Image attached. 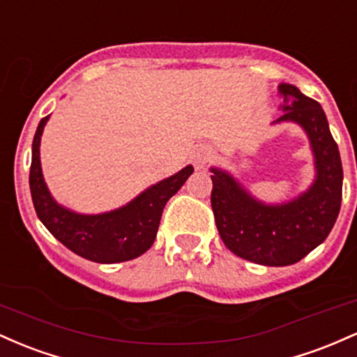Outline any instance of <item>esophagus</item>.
Wrapping results in <instances>:
<instances>
[{
    "label": "esophagus",
    "mask_w": 357,
    "mask_h": 357,
    "mask_svg": "<svg viewBox=\"0 0 357 357\" xmlns=\"http://www.w3.org/2000/svg\"><path fill=\"white\" fill-rule=\"evenodd\" d=\"M204 158H206V157H204V153H202V151H199V153H195L194 155V163H195V167H202L204 165Z\"/></svg>",
    "instance_id": "1"
}]
</instances>
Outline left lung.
<instances>
[{"mask_svg": "<svg viewBox=\"0 0 357 357\" xmlns=\"http://www.w3.org/2000/svg\"><path fill=\"white\" fill-rule=\"evenodd\" d=\"M280 121H295L307 131L317 177L298 199L266 206L226 172L212 168L211 204L221 239L239 258L265 266L300 261L324 243L334 227L342 200V163L337 143L317 101L291 84H280Z\"/></svg>", "mask_w": 357, "mask_h": 357, "instance_id": "obj_1", "label": "left lung"}]
</instances>
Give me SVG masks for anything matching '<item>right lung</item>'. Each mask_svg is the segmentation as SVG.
<instances>
[{"instance_id":"obj_1","label":"right lung","mask_w":357,"mask_h":357,"mask_svg":"<svg viewBox=\"0 0 357 357\" xmlns=\"http://www.w3.org/2000/svg\"><path fill=\"white\" fill-rule=\"evenodd\" d=\"M49 116L38 123L31 146L30 192L33 207L43 226L75 255L96 263H119L138 258L150 250L157 236L162 212L168 199L177 194L190 177L189 165L170 178L138 195L121 209L98 215H82L60 207L52 199L40 167V136Z\"/></svg>"}]
</instances>
